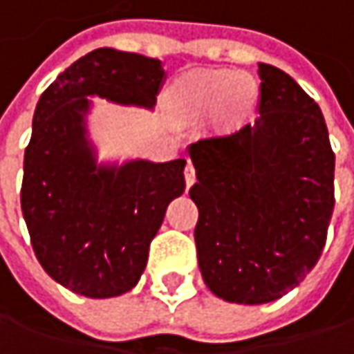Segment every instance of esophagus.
Instances as JSON below:
<instances>
[{
    "label": "esophagus",
    "instance_id": "34e87169",
    "mask_svg": "<svg viewBox=\"0 0 354 354\" xmlns=\"http://www.w3.org/2000/svg\"><path fill=\"white\" fill-rule=\"evenodd\" d=\"M184 180H186V186L190 188L192 184H194V180H196V172H194V166L188 162L186 164V168H184Z\"/></svg>",
    "mask_w": 354,
    "mask_h": 354
}]
</instances>
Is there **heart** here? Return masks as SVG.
<instances>
[{
	"label": "heart",
	"instance_id": "b5f03b06",
	"mask_svg": "<svg viewBox=\"0 0 354 354\" xmlns=\"http://www.w3.org/2000/svg\"><path fill=\"white\" fill-rule=\"evenodd\" d=\"M257 94L254 80L234 70H192L180 75L168 92V106L186 118L210 112L222 124H234L250 112Z\"/></svg>",
	"mask_w": 354,
	"mask_h": 354
}]
</instances>
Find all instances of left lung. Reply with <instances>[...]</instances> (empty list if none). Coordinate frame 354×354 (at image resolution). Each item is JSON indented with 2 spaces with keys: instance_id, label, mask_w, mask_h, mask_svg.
<instances>
[{
  "instance_id": "1",
  "label": "left lung",
  "mask_w": 354,
  "mask_h": 354,
  "mask_svg": "<svg viewBox=\"0 0 354 354\" xmlns=\"http://www.w3.org/2000/svg\"><path fill=\"white\" fill-rule=\"evenodd\" d=\"M254 124L188 146L196 170L198 266L222 301L264 304L321 259L335 208V154L319 104L259 64Z\"/></svg>"
}]
</instances>
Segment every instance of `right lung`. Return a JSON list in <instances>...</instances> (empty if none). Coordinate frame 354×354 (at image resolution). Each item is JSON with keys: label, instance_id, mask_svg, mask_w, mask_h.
I'll return each instance as SVG.
<instances>
[{"label": "right lung", "instance_id": "right-lung-1", "mask_svg": "<svg viewBox=\"0 0 354 354\" xmlns=\"http://www.w3.org/2000/svg\"><path fill=\"white\" fill-rule=\"evenodd\" d=\"M164 80L160 59L97 48L59 73L35 106L21 210L39 264L75 295L132 290L168 204L186 188L184 158L97 162L88 130L90 97L152 110Z\"/></svg>", "mask_w": 354, "mask_h": 354}]
</instances>
